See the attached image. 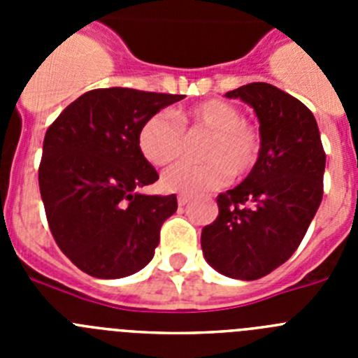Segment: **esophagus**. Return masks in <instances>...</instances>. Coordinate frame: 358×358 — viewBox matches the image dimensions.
Segmentation results:
<instances>
[{
  "label": "esophagus",
  "mask_w": 358,
  "mask_h": 358,
  "mask_svg": "<svg viewBox=\"0 0 358 358\" xmlns=\"http://www.w3.org/2000/svg\"><path fill=\"white\" fill-rule=\"evenodd\" d=\"M177 202H179V206H186L189 202V197L188 195H179V197H177Z\"/></svg>",
  "instance_id": "1"
}]
</instances>
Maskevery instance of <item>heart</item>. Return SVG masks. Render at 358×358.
<instances>
[{
  "label": "heart",
  "instance_id": "obj_1",
  "mask_svg": "<svg viewBox=\"0 0 358 358\" xmlns=\"http://www.w3.org/2000/svg\"><path fill=\"white\" fill-rule=\"evenodd\" d=\"M182 129L210 134L201 152L206 161H182L166 170L161 185L169 192L186 195L211 192L229 182L233 173L248 176L260 159V131L242 120L238 107L226 100H206L173 116L169 113L148 116L138 131V147L145 159L163 166L181 157L186 148Z\"/></svg>",
  "mask_w": 358,
  "mask_h": 358
}]
</instances>
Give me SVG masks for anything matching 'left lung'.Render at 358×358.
Masks as SVG:
<instances>
[{"mask_svg": "<svg viewBox=\"0 0 358 358\" xmlns=\"http://www.w3.org/2000/svg\"><path fill=\"white\" fill-rule=\"evenodd\" d=\"M255 109L262 154L249 176L217 197L202 229L208 264L227 278L258 280L294 255L322 199L327 154L312 110L276 85L252 82L226 93Z\"/></svg>", "mask_w": 358, "mask_h": 358, "instance_id": "1", "label": "left lung"}]
</instances>
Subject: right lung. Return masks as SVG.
<instances>
[{
    "instance_id": "1",
    "label": "right lung",
    "mask_w": 358,
    "mask_h": 358,
    "mask_svg": "<svg viewBox=\"0 0 358 358\" xmlns=\"http://www.w3.org/2000/svg\"><path fill=\"white\" fill-rule=\"evenodd\" d=\"M182 98L93 90L46 131L39 164L44 211L57 245L85 274L116 280L152 260L177 197L138 192L159 179L140 152L138 131L148 116Z\"/></svg>"
}]
</instances>
